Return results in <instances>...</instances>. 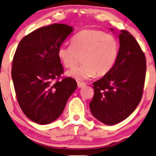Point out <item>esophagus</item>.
Wrapping results in <instances>:
<instances>
[{
    "instance_id": "1",
    "label": "esophagus",
    "mask_w": 156,
    "mask_h": 156,
    "mask_svg": "<svg viewBox=\"0 0 156 156\" xmlns=\"http://www.w3.org/2000/svg\"><path fill=\"white\" fill-rule=\"evenodd\" d=\"M86 85V83H83V82H81V81H78V87H79V88H81V87H83Z\"/></svg>"
}]
</instances>
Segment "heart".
Wrapping results in <instances>:
<instances>
[{
    "label": "heart",
    "instance_id": "obj_1",
    "mask_svg": "<svg viewBox=\"0 0 156 156\" xmlns=\"http://www.w3.org/2000/svg\"><path fill=\"white\" fill-rule=\"evenodd\" d=\"M119 54V43L111 34L98 30H84L72 38L70 45H61L58 57L65 67L74 66L82 56L83 64L67 72L77 81L107 75L113 68Z\"/></svg>",
    "mask_w": 156,
    "mask_h": 156
}]
</instances>
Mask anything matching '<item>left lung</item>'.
I'll use <instances>...</instances> for the list:
<instances>
[{"instance_id":"1","label":"left lung","mask_w":156,"mask_h":156,"mask_svg":"<svg viewBox=\"0 0 156 156\" xmlns=\"http://www.w3.org/2000/svg\"><path fill=\"white\" fill-rule=\"evenodd\" d=\"M119 37L117 61L109 73L93 83L90 103L94 117L107 125L133 113L141 100L146 77V57L138 43L126 30H121Z\"/></svg>"}]
</instances>
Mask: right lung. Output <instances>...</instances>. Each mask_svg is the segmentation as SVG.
<instances>
[{
	"label": "right lung",
	"instance_id": "obj_1",
	"mask_svg": "<svg viewBox=\"0 0 156 156\" xmlns=\"http://www.w3.org/2000/svg\"><path fill=\"white\" fill-rule=\"evenodd\" d=\"M62 23L41 27L20 41L13 57L12 78L17 100L27 117L47 124L61 115L76 90L75 79L64 78L58 49L73 32Z\"/></svg>",
	"mask_w": 156,
	"mask_h": 156
}]
</instances>
